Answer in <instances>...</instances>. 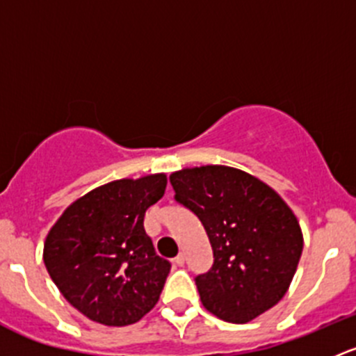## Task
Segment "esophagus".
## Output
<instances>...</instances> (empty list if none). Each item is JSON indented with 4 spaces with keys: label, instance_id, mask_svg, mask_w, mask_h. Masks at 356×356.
I'll list each match as a JSON object with an SVG mask.
<instances>
[{
    "label": "esophagus",
    "instance_id": "34e87169",
    "mask_svg": "<svg viewBox=\"0 0 356 356\" xmlns=\"http://www.w3.org/2000/svg\"><path fill=\"white\" fill-rule=\"evenodd\" d=\"M174 264L179 265V267H182V265H184V254H177V257L174 258Z\"/></svg>",
    "mask_w": 356,
    "mask_h": 356
}]
</instances>
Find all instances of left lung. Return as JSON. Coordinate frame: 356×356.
I'll list each match as a JSON object with an SVG mask.
<instances>
[{
    "instance_id": "left-lung-1",
    "label": "left lung",
    "mask_w": 356,
    "mask_h": 356,
    "mask_svg": "<svg viewBox=\"0 0 356 356\" xmlns=\"http://www.w3.org/2000/svg\"><path fill=\"white\" fill-rule=\"evenodd\" d=\"M170 184L213 250L210 270L195 277L203 307L245 324L277 305L303 251L300 224L284 200L260 179L224 165L174 172Z\"/></svg>"
}]
</instances>
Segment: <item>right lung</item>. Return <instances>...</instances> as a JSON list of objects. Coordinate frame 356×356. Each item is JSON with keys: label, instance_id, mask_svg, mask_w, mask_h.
Instances as JSON below:
<instances>
[{"label": "right lung", "instance_id": "obj_1", "mask_svg": "<svg viewBox=\"0 0 356 356\" xmlns=\"http://www.w3.org/2000/svg\"><path fill=\"white\" fill-rule=\"evenodd\" d=\"M165 188V174L99 186L74 201L46 236L49 277L91 321L124 327L156 305L170 261L158 257L143 222Z\"/></svg>", "mask_w": 356, "mask_h": 356}]
</instances>
